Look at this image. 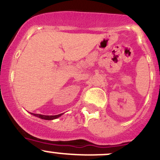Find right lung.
Masks as SVG:
<instances>
[{"mask_svg":"<svg viewBox=\"0 0 160 160\" xmlns=\"http://www.w3.org/2000/svg\"><path fill=\"white\" fill-rule=\"evenodd\" d=\"M32 115L33 116H37V117L41 118V119H46V120H52V119H55L58 118L59 116H61L62 115V113L61 114H58V115H55V116H44V115H41V114H35V113H31Z\"/></svg>","mask_w":160,"mask_h":160,"instance_id":"add662e5","label":"right lung"}]
</instances>
